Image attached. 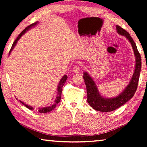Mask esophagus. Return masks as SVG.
<instances>
[{
    "label": "esophagus",
    "mask_w": 147,
    "mask_h": 147,
    "mask_svg": "<svg viewBox=\"0 0 147 147\" xmlns=\"http://www.w3.org/2000/svg\"><path fill=\"white\" fill-rule=\"evenodd\" d=\"M80 65H76L75 66L73 67V71H73V73H78V72L80 71Z\"/></svg>",
    "instance_id": "34e87169"
}]
</instances>
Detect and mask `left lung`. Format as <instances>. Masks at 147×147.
<instances>
[{
  "instance_id": "8db88e82",
  "label": "left lung",
  "mask_w": 147,
  "mask_h": 147,
  "mask_svg": "<svg viewBox=\"0 0 147 147\" xmlns=\"http://www.w3.org/2000/svg\"><path fill=\"white\" fill-rule=\"evenodd\" d=\"M117 32L121 35L125 36L128 40L135 54V71L129 84L123 92L115 97L106 98L100 93L96 83L87 72H84L83 79L86 87L87 102L95 110L100 112H111L114 111L129 100L134 96L138 86V80L142 68V59L137 47L129 33L119 26L116 25Z\"/></svg>"
}]
</instances>
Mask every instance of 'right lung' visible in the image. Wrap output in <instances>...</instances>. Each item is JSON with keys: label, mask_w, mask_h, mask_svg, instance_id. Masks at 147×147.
Instances as JSON below:
<instances>
[{"label": "right lung", "mask_w": 147, "mask_h": 147, "mask_svg": "<svg viewBox=\"0 0 147 147\" xmlns=\"http://www.w3.org/2000/svg\"><path fill=\"white\" fill-rule=\"evenodd\" d=\"M38 24V22L36 21L35 22V23H34L32 24H30V26H27L25 29H24L23 32H22L20 35H18V36L17 37V38L15 40V41L14 42L13 44H12V47L10 50V52H9V55H10L11 51L13 50V49L14 48V47L16 46V43L18 42V41L19 40H20V38H21V37L22 36V35H24V33H25L27 31L30 30L31 28H32L35 27V26H36L37 24ZM67 75H64L62 77V78L61 79V80L59 81V85L57 86V95H56V98L55 100L54 101V103L53 104H52L51 106H48V107H42V108H38V112H40V113H43V114H46L47 113V112H49L52 111L53 109H54L56 107V105H57V104H58V103H59V102H60L61 99V93H62V86H64V83H65V81L67 80ZM20 102L22 104H23L25 107H26L28 109H30V110H33V107H32V106L30 105H27L26 104H24V102H23L22 101L20 100Z\"/></svg>", "instance_id": "1"}]
</instances>
